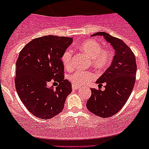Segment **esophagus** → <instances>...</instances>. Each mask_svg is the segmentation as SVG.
I'll return each instance as SVG.
<instances>
[{"label":"esophagus","instance_id":"obj_1","mask_svg":"<svg viewBox=\"0 0 149 149\" xmlns=\"http://www.w3.org/2000/svg\"><path fill=\"white\" fill-rule=\"evenodd\" d=\"M72 89H73V90H77V89H80V87H79V86H76V85H74V84H73V85H72Z\"/></svg>","mask_w":149,"mask_h":149}]
</instances>
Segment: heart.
Listing matches in <instances>:
<instances>
[{"label":"heart","mask_w":149,"mask_h":149,"mask_svg":"<svg viewBox=\"0 0 149 149\" xmlns=\"http://www.w3.org/2000/svg\"><path fill=\"white\" fill-rule=\"evenodd\" d=\"M79 49L86 54L90 58L91 64L98 70L104 69L110 65L112 61L111 51L107 48H102V45L95 39L84 41ZM61 60L66 69H70L72 66V54L69 49L65 50L62 55ZM94 74L91 72L77 71L71 75L70 80L74 85H84L93 80Z\"/></svg>","instance_id":"heart-1"}]
</instances>
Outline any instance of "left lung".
<instances>
[{
	"instance_id": "1",
	"label": "left lung",
	"mask_w": 149,
	"mask_h": 149,
	"mask_svg": "<svg viewBox=\"0 0 149 149\" xmlns=\"http://www.w3.org/2000/svg\"><path fill=\"white\" fill-rule=\"evenodd\" d=\"M101 36L115 50L111 65L96 83L105 89H91L92 95L86 102L88 110L101 118L116 114L123 107L131 95L136 81V59L131 48L120 39L104 32H98L91 36Z\"/></svg>"
}]
</instances>
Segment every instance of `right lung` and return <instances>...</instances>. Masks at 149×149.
Listing matches in <instances>:
<instances>
[{"instance_id":"obj_1","label":"right lung","mask_w":149,"mask_h":149,"mask_svg":"<svg viewBox=\"0 0 149 149\" xmlns=\"http://www.w3.org/2000/svg\"><path fill=\"white\" fill-rule=\"evenodd\" d=\"M72 42V38L45 36L30 41L19 53L15 89L22 103L36 117L51 119L64 108L72 84L64 79L61 57ZM52 79L60 83L56 89L47 86Z\"/></svg>"}]
</instances>
